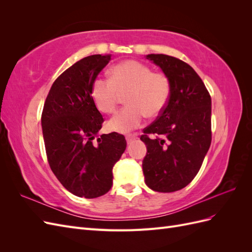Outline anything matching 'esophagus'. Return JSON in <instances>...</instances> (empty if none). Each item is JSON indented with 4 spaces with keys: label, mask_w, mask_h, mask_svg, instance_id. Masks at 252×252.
Wrapping results in <instances>:
<instances>
[{
    "label": "esophagus",
    "mask_w": 252,
    "mask_h": 252,
    "mask_svg": "<svg viewBox=\"0 0 252 252\" xmlns=\"http://www.w3.org/2000/svg\"><path fill=\"white\" fill-rule=\"evenodd\" d=\"M135 139H136V134H128V135H126V141H127L128 144H130Z\"/></svg>",
    "instance_id": "34e87169"
}]
</instances>
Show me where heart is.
<instances>
[{"mask_svg": "<svg viewBox=\"0 0 252 252\" xmlns=\"http://www.w3.org/2000/svg\"><path fill=\"white\" fill-rule=\"evenodd\" d=\"M171 84L168 75L138 61L128 60L114 65L110 79L98 78L91 88L96 108L111 113L117 108L121 94H126V107L109 120L108 127L113 131L127 133L143 123L145 116H158L168 102Z\"/></svg>", "mask_w": 252, "mask_h": 252, "instance_id": "obj_1", "label": "heart"}]
</instances>
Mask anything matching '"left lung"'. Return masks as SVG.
I'll return each mask as SVG.
<instances>
[{
	"label": "left lung",
	"mask_w": 252,
	"mask_h": 252,
	"mask_svg": "<svg viewBox=\"0 0 252 252\" xmlns=\"http://www.w3.org/2000/svg\"><path fill=\"white\" fill-rule=\"evenodd\" d=\"M147 59L168 75L171 90L165 108L141 135L147 147L145 183L155 191L173 192L194 179L210 147L211 97L199 74L182 60L166 55Z\"/></svg>",
	"instance_id": "obj_1"
}]
</instances>
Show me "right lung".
Wrapping results in <instances>:
<instances>
[{
	"mask_svg": "<svg viewBox=\"0 0 252 252\" xmlns=\"http://www.w3.org/2000/svg\"><path fill=\"white\" fill-rule=\"evenodd\" d=\"M111 56L74 63L53 82L42 112V130L52 172L72 194L94 199L112 186V168L126 149L123 134H102L104 119L91 95L97 74Z\"/></svg>",
	"mask_w": 252,
	"mask_h": 252,
	"instance_id": "add662e5",
	"label": "right lung"
}]
</instances>
